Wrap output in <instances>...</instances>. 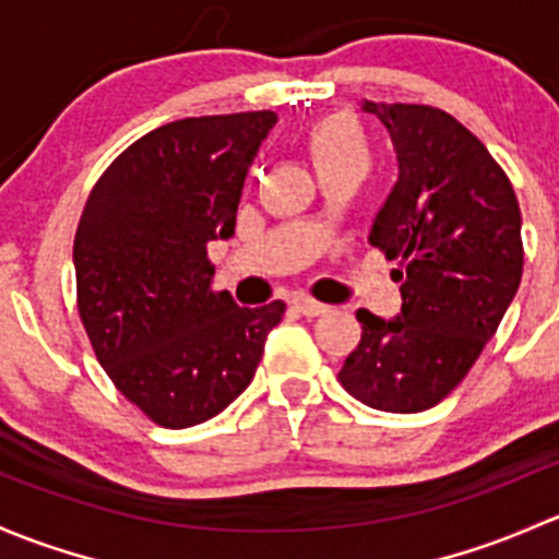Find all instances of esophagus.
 <instances>
[{
  "mask_svg": "<svg viewBox=\"0 0 559 559\" xmlns=\"http://www.w3.org/2000/svg\"><path fill=\"white\" fill-rule=\"evenodd\" d=\"M296 309L301 314H307V318H318V314H325L328 312V307L325 304H320V301H314V298H309V296H296Z\"/></svg>",
  "mask_w": 559,
  "mask_h": 559,
  "instance_id": "esophagus-1",
  "label": "esophagus"
}]
</instances>
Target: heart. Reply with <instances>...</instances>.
<instances>
[{"instance_id":"obj_1","label":"heart","mask_w":559,"mask_h":559,"mask_svg":"<svg viewBox=\"0 0 559 559\" xmlns=\"http://www.w3.org/2000/svg\"><path fill=\"white\" fill-rule=\"evenodd\" d=\"M307 151L314 171L328 175L336 169H364L368 166V142L353 115H325L307 131Z\"/></svg>"}]
</instances>
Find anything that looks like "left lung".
<instances>
[{
	"instance_id": "1",
	"label": "left lung",
	"mask_w": 559,
	"mask_h": 559,
	"mask_svg": "<svg viewBox=\"0 0 559 559\" xmlns=\"http://www.w3.org/2000/svg\"><path fill=\"white\" fill-rule=\"evenodd\" d=\"M390 131L399 180L368 241L399 261L401 312L360 309V344L338 379L360 404L414 414L471 371L522 280V215L495 158L452 115L428 105H373Z\"/></svg>"
}]
</instances>
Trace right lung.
Wrapping results in <instances>:
<instances>
[{
    "mask_svg": "<svg viewBox=\"0 0 559 559\" xmlns=\"http://www.w3.org/2000/svg\"><path fill=\"white\" fill-rule=\"evenodd\" d=\"M277 115H204L151 131L109 164L74 234L78 309L115 388L164 428L221 414L255 377L285 304L212 290L247 171Z\"/></svg>",
    "mask_w": 559,
    "mask_h": 559,
    "instance_id": "right-lung-1",
    "label": "right lung"
}]
</instances>
